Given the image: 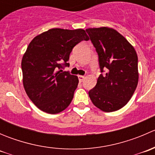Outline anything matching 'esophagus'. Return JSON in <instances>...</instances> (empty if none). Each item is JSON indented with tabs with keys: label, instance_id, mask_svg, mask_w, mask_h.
<instances>
[{
	"label": "esophagus",
	"instance_id": "obj_1",
	"mask_svg": "<svg viewBox=\"0 0 155 155\" xmlns=\"http://www.w3.org/2000/svg\"><path fill=\"white\" fill-rule=\"evenodd\" d=\"M78 78H79V80L80 81V82H82V81L84 80V79H85V76H78Z\"/></svg>",
	"mask_w": 155,
	"mask_h": 155
}]
</instances>
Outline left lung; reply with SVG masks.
I'll list each match as a JSON object with an SVG mask.
<instances>
[{
	"instance_id": "8db88e82",
	"label": "left lung",
	"mask_w": 155,
	"mask_h": 155,
	"mask_svg": "<svg viewBox=\"0 0 155 155\" xmlns=\"http://www.w3.org/2000/svg\"><path fill=\"white\" fill-rule=\"evenodd\" d=\"M98 54L101 73L88 91L94 105L111 112L127 104L138 84V58L130 43L107 27L85 30Z\"/></svg>"
}]
</instances>
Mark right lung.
I'll use <instances>...</instances> for the list:
<instances>
[{
    "instance_id": "add662e5",
    "label": "right lung",
    "mask_w": 155,
    "mask_h": 155,
    "mask_svg": "<svg viewBox=\"0 0 155 155\" xmlns=\"http://www.w3.org/2000/svg\"><path fill=\"white\" fill-rule=\"evenodd\" d=\"M89 38L83 29L52 28L29 43L21 60L25 90L43 112L57 114L70 105L79 79L63 71L73 47Z\"/></svg>"
}]
</instances>
